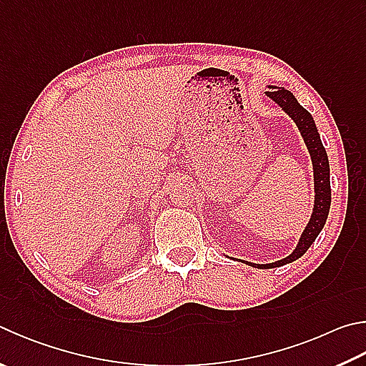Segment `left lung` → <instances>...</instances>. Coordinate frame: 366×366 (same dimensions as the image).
<instances>
[{"label":"left lung","instance_id":"obj_1","mask_svg":"<svg viewBox=\"0 0 366 366\" xmlns=\"http://www.w3.org/2000/svg\"><path fill=\"white\" fill-rule=\"evenodd\" d=\"M269 91L265 92L270 101H274L278 107H280L285 114H287L293 122L296 123L299 132L304 139L305 147L309 150L310 160H312V169H314V209H312V214L307 225L302 230L301 237H299V242L296 248L293 249L290 256L280 259V261L269 262V264H254L248 262L251 267L257 269H274L280 267V265L290 264L296 261V259L301 257L305 251L310 248V244L315 242V238L320 234L322 229L325 227V222L328 219L330 206H331V185H330V163H328V155L327 150H325L320 134H318V129L315 126L314 118L305 110L301 104L297 102V99L293 96V92H290L285 88H277V86H267ZM244 262V261H242Z\"/></svg>","mask_w":366,"mask_h":366}]
</instances>
